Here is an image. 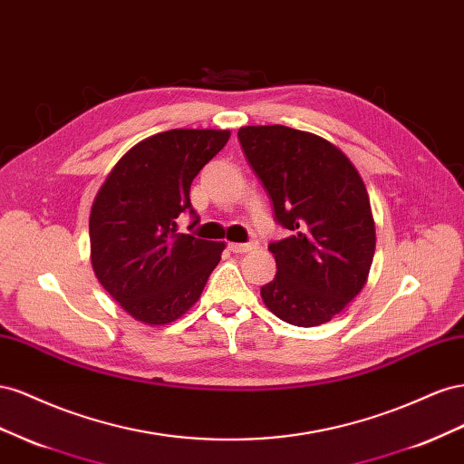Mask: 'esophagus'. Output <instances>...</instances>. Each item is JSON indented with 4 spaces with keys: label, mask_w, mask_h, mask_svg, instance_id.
Returning a JSON list of instances; mask_svg holds the SVG:
<instances>
[{
    "label": "esophagus",
    "mask_w": 464,
    "mask_h": 464,
    "mask_svg": "<svg viewBox=\"0 0 464 464\" xmlns=\"http://www.w3.org/2000/svg\"><path fill=\"white\" fill-rule=\"evenodd\" d=\"M227 248L231 250V253L245 255V253H250L253 248H256V245L255 243H229Z\"/></svg>",
    "instance_id": "34e87169"
}]
</instances>
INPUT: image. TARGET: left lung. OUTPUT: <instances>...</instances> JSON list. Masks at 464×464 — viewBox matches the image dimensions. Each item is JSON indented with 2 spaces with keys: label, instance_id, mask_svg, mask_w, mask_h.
<instances>
[{
  "label": "left lung",
  "instance_id": "1",
  "mask_svg": "<svg viewBox=\"0 0 464 464\" xmlns=\"http://www.w3.org/2000/svg\"><path fill=\"white\" fill-rule=\"evenodd\" d=\"M239 141L268 190L276 221V277L260 295L294 326L328 323L363 289L375 255V221L353 163L328 140L280 124L245 126Z\"/></svg>",
  "mask_w": 464,
  "mask_h": 464
}]
</instances>
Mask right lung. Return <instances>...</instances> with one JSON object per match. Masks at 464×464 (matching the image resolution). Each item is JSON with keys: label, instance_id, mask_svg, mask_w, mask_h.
Returning <instances> with one entry per match:
<instances>
[{"label": "right lung", "instance_id": "add662e5", "mask_svg": "<svg viewBox=\"0 0 464 464\" xmlns=\"http://www.w3.org/2000/svg\"><path fill=\"white\" fill-rule=\"evenodd\" d=\"M229 136V130L161 131L126 151L99 188L89 216L91 266L136 321H177L218 266L225 243L177 233V218L184 209L194 216L190 184Z\"/></svg>", "mask_w": 464, "mask_h": 464}]
</instances>
